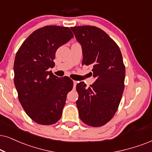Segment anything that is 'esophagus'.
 Segmentation results:
<instances>
[{
    "label": "esophagus",
    "mask_w": 152,
    "mask_h": 152,
    "mask_svg": "<svg viewBox=\"0 0 152 152\" xmlns=\"http://www.w3.org/2000/svg\"><path fill=\"white\" fill-rule=\"evenodd\" d=\"M74 87H76V84H77V81H76V80H74Z\"/></svg>",
    "instance_id": "obj_1"
}]
</instances>
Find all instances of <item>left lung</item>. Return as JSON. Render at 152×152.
I'll list each match as a JSON object with an SVG mask.
<instances>
[{"label":"left lung","instance_id":"8db88e82","mask_svg":"<svg viewBox=\"0 0 152 152\" xmlns=\"http://www.w3.org/2000/svg\"><path fill=\"white\" fill-rule=\"evenodd\" d=\"M83 50L82 64L93 66L95 82L86 88L76 85L79 117L84 124L99 127L108 123L118 108L124 90L126 69L118 46L106 32L94 26L71 27Z\"/></svg>","mask_w":152,"mask_h":152}]
</instances>
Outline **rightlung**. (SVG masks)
Returning a JSON list of instances; mask_svg holds the SVG:
<instances>
[{
  "instance_id": "right-lung-1",
  "label": "right lung",
  "mask_w": 152,
  "mask_h": 152,
  "mask_svg": "<svg viewBox=\"0 0 152 152\" xmlns=\"http://www.w3.org/2000/svg\"><path fill=\"white\" fill-rule=\"evenodd\" d=\"M73 37L69 27L45 26L30 34L16 53L14 83L18 99L38 124H54L62 116L73 80L59 78L48 69L55 66L57 50Z\"/></svg>"
}]
</instances>
